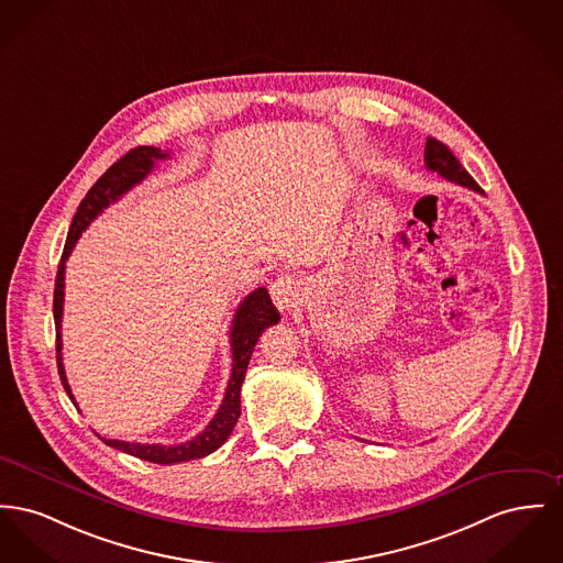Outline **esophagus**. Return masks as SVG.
Wrapping results in <instances>:
<instances>
[{
  "label": "esophagus",
  "instance_id": "34e87169",
  "mask_svg": "<svg viewBox=\"0 0 563 563\" xmlns=\"http://www.w3.org/2000/svg\"><path fill=\"white\" fill-rule=\"evenodd\" d=\"M299 291H301L299 280L296 276H291V274L278 276V278L272 283V287H269V296H272L276 308H278L280 312H289L291 308L298 306Z\"/></svg>",
  "mask_w": 563,
  "mask_h": 563
}]
</instances>
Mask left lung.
<instances>
[{"instance_id":"8db88e82","label":"left lung","mask_w":563,"mask_h":563,"mask_svg":"<svg viewBox=\"0 0 563 563\" xmlns=\"http://www.w3.org/2000/svg\"><path fill=\"white\" fill-rule=\"evenodd\" d=\"M426 167L440 174L442 178L457 183L462 187H467L472 191L481 194V187L476 185V180L463 169L462 164L457 162V157L451 153V148L446 144H442L435 137H428L426 142Z\"/></svg>"}]
</instances>
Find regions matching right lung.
Masks as SVG:
<instances>
[{"label": "right lung", "mask_w": 563, "mask_h": 563, "mask_svg": "<svg viewBox=\"0 0 563 563\" xmlns=\"http://www.w3.org/2000/svg\"><path fill=\"white\" fill-rule=\"evenodd\" d=\"M169 155L164 153L157 146H137L132 148L128 155H123L117 164L108 167L100 176V180L89 189V194L80 201L69 232H67L66 246L64 255L57 269V280H55V299H53V314H55V330H57V367L62 376V385L67 391L69 399L76 406V399L71 396V389L67 385L66 369H64V357H62V317H64V287H66V262L76 244V240L82 235V232L89 228V223L103 212L110 203L117 199L123 198L130 189H133L137 183H142L151 169L155 167V162L167 159ZM280 321V314L276 306L272 303L269 294L265 287L255 289L246 298L240 301L235 314H233L232 330H230V342H232V378L228 383L225 397L221 408L217 410L214 419L206 426V430L198 433L194 440H187L183 444H142V442H125V440H106L101 438L108 446L119 449L128 455H133L144 462L169 463L189 462V460H199L210 453H214L232 433L233 426L238 423L240 417V389L244 383V374L251 362V355L255 351V344L262 335V331L269 325H276Z\"/></svg>", "instance_id": "add662e5"}]
</instances>
